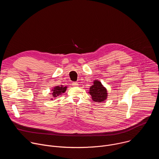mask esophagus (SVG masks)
<instances>
[{
	"label": "esophagus",
	"mask_w": 159,
	"mask_h": 159,
	"mask_svg": "<svg viewBox=\"0 0 159 159\" xmlns=\"http://www.w3.org/2000/svg\"><path fill=\"white\" fill-rule=\"evenodd\" d=\"M72 85H73V86H74V87H77V86H78V85H79L78 82H74L72 83Z\"/></svg>",
	"instance_id": "34e87169"
}]
</instances>
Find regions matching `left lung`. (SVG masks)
Masks as SVG:
<instances>
[{
    "label": "left lung",
    "mask_w": 159,
    "mask_h": 159,
    "mask_svg": "<svg viewBox=\"0 0 159 159\" xmlns=\"http://www.w3.org/2000/svg\"><path fill=\"white\" fill-rule=\"evenodd\" d=\"M89 91L93 100L95 102H103L107 99V90L99 80L94 81V84L90 87Z\"/></svg>",
    "instance_id": "1"
}]
</instances>
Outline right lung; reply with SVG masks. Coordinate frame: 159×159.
Returning <instances> with one entry per match:
<instances>
[{
    "label": "right lung",
    "mask_w": 159,
    "mask_h": 159,
    "mask_svg": "<svg viewBox=\"0 0 159 159\" xmlns=\"http://www.w3.org/2000/svg\"><path fill=\"white\" fill-rule=\"evenodd\" d=\"M66 87H63V85H61V87L60 86L55 87L52 90V93L53 98H57L59 95H61V94L64 93L66 91Z\"/></svg>",
    "instance_id": "1"
}]
</instances>
